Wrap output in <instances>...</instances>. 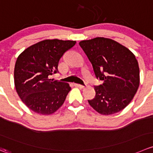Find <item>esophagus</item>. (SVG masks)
Wrapping results in <instances>:
<instances>
[{"label":"esophagus","instance_id":"obj_1","mask_svg":"<svg viewBox=\"0 0 153 153\" xmlns=\"http://www.w3.org/2000/svg\"><path fill=\"white\" fill-rule=\"evenodd\" d=\"M74 85H75L76 87H78V88L80 89H83L84 87V85H81V84H75Z\"/></svg>","mask_w":153,"mask_h":153}]
</instances>
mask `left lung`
Listing matches in <instances>:
<instances>
[{
    "instance_id": "1",
    "label": "left lung",
    "mask_w": 153,
    "mask_h": 153,
    "mask_svg": "<svg viewBox=\"0 0 153 153\" xmlns=\"http://www.w3.org/2000/svg\"><path fill=\"white\" fill-rule=\"evenodd\" d=\"M92 63L95 75L103 81L95 86L90 106L103 115L122 111L131 102L140 84V70L135 56L113 39L96 37L79 42Z\"/></svg>"
}]
</instances>
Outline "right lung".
<instances>
[{"label": "right lung", "instance_id": "obj_1", "mask_svg": "<svg viewBox=\"0 0 153 153\" xmlns=\"http://www.w3.org/2000/svg\"><path fill=\"white\" fill-rule=\"evenodd\" d=\"M75 41L45 39L25 50L16 60L14 82L16 92L27 108L49 115L59 109L71 90L68 83L50 79L58 72V63Z\"/></svg>", "mask_w": 153, "mask_h": 153}]
</instances>
